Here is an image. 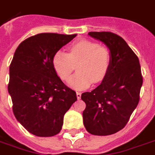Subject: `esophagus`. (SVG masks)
Returning a JSON list of instances; mask_svg holds the SVG:
<instances>
[{
	"instance_id": "esophagus-1",
	"label": "esophagus",
	"mask_w": 155,
	"mask_h": 155,
	"mask_svg": "<svg viewBox=\"0 0 155 155\" xmlns=\"http://www.w3.org/2000/svg\"><path fill=\"white\" fill-rule=\"evenodd\" d=\"M76 97H77V99H80L81 98V93L80 92H76Z\"/></svg>"
}]
</instances>
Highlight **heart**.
I'll list each match as a JSON object with an SVG mask.
<instances>
[{
	"label": "heart",
	"instance_id": "1",
	"mask_svg": "<svg viewBox=\"0 0 155 155\" xmlns=\"http://www.w3.org/2000/svg\"><path fill=\"white\" fill-rule=\"evenodd\" d=\"M77 65V74L70 80L73 88L84 90L92 82H101L111 65V53L108 47L89 40H80L71 45L68 52L57 51L52 57V66L58 76L68 81Z\"/></svg>",
	"mask_w": 155,
	"mask_h": 155
}]
</instances>
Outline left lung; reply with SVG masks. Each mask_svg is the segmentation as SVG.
Here are the masks:
<instances>
[{"mask_svg": "<svg viewBox=\"0 0 155 155\" xmlns=\"http://www.w3.org/2000/svg\"><path fill=\"white\" fill-rule=\"evenodd\" d=\"M111 53V65L101 84L84 92V125L88 133L105 136L125 127L138 104L142 79L139 59L125 40L112 32H89Z\"/></svg>", "mask_w": 155, "mask_h": 155, "instance_id": "left-lung-1", "label": "left lung"}]
</instances>
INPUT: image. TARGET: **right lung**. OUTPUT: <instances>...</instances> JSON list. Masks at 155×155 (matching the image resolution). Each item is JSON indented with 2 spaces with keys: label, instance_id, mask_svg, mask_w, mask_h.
Returning a JSON list of instances; mask_svg holds the SVG:
<instances>
[{
  "label": "right lung",
  "instance_id": "right-lung-1",
  "mask_svg": "<svg viewBox=\"0 0 155 155\" xmlns=\"http://www.w3.org/2000/svg\"><path fill=\"white\" fill-rule=\"evenodd\" d=\"M76 35L38 34L21 42L14 53L8 91L15 117L32 134H58L64 114L77 101L75 91L63 84L52 66L54 54Z\"/></svg>",
  "mask_w": 155,
  "mask_h": 155
}]
</instances>
